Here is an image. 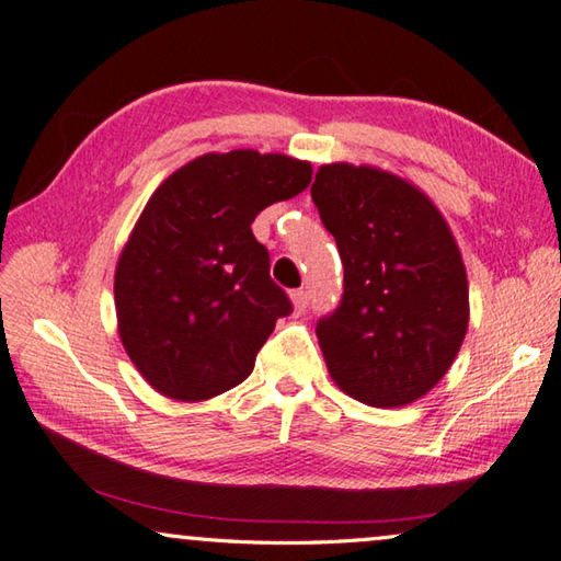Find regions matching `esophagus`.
Instances as JSON below:
<instances>
[{
    "instance_id": "34e87169",
    "label": "esophagus",
    "mask_w": 561,
    "mask_h": 561,
    "mask_svg": "<svg viewBox=\"0 0 561 561\" xmlns=\"http://www.w3.org/2000/svg\"><path fill=\"white\" fill-rule=\"evenodd\" d=\"M291 301H294V309H297L299 313L307 311V307H309V291L297 289V291L291 294Z\"/></svg>"
}]
</instances>
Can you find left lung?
<instances>
[{
    "instance_id": "left-lung-1",
    "label": "left lung",
    "mask_w": 561,
    "mask_h": 561,
    "mask_svg": "<svg viewBox=\"0 0 561 561\" xmlns=\"http://www.w3.org/2000/svg\"><path fill=\"white\" fill-rule=\"evenodd\" d=\"M311 198L343 262V299L316 323L333 382L404 407L439 382L468 329L466 267L432 198L375 167L323 164Z\"/></svg>"
}]
</instances>
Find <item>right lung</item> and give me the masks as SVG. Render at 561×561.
<instances>
[{"label": "right lung", "instance_id": "obj_1", "mask_svg": "<svg viewBox=\"0 0 561 561\" xmlns=\"http://www.w3.org/2000/svg\"><path fill=\"white\" fill-rule=\"evenodd\" d=\"M311 183L309 161L203 154L151 193L115 270L117 331L151 387L179 402L240 385L291 301L252 220Z\"/></svg>", "mask_w": 561, "mask_h": 561}]
</instances>
